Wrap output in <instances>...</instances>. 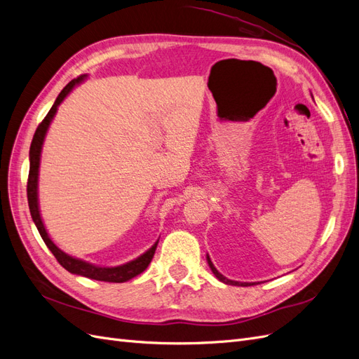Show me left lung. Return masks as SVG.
<instances>
[{
  "label": "left lung",
  "mask_w": 359,
  "mask_h": 359,
  "mask_svg": "<svg viewBox=\"0 0 359 359\" xmlns=\"http://www.w3.org/2000/svg\"><path fill=\"white\" fill-rule=\"evenodd\" d=\"M206 260H208V265H210V268H211V271L214 273V276L219 278L220 281H223V283H226V285H232V286H253L255 283H241V281H233V280H229V278H226L224 276H222L219 271L215 269V266L212 265V262H211V259H210V256L206 257Z\"/></svg>",
  "instance_id": "8db88e82"
}]
</instances>
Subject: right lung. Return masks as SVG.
Instances as JSON below:
<instances>
[{"instance_id":"1","label":"right lung","mask_w":359,"mask_h":359,"mask_svg":"<svg viewBox=\"0 0 359 359\" xmlns=\"http://www.w3.org/2000/svg\"><path fill=\"white\" fill-rule=\"evenodd\" d=\"M85 79V74L78 76V78L70 81L66 86H64L60 95L57 97L55 103L50 107V111L45 116V119L39 124L34 137H32V142L29 147V173H28V182H27V196H28V206H29V212L32 217V222L36 223L40 236L43 238V241L48 245V248L52 252V255L55 256V259L60 262L62 268H66L69 273L72 274H78L88 277L93 280H100V281H109V283H124V281L139 276L142 271L147 269L151 260L154 257L157 243L151 247L148 252H145L142 256H139L137 259L132 260V262L119 265V266H112V268H104V266H95L88 262H83L81 259H74L64 252L52 243L49 238L45 226H43L40 211H39V202H37V181H39V165H40V153H41V145L43 140H45L48 127L52 121L53 115L57 114V109L60 103L66 99V95L74 88V85H78Z\"/></svg>"}]
</instances>
